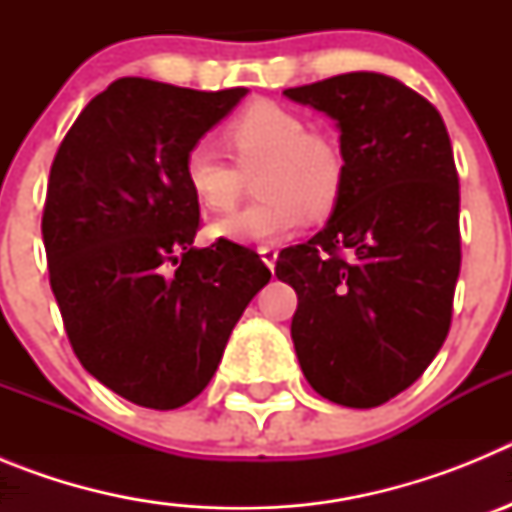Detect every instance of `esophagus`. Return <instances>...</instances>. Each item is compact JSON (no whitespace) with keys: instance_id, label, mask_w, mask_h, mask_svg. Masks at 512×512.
Here are the masks:
<instances>
[{"instance_id":"1","label":"esophagus","mask_w":512,"mask_h":512,"mask_svg":"<svg viewBox=\"0 0 512 512\" xmlns=\"http://www.w3.org/2000/svg\"><path fill=\"white\" fill-rule=\"evenodd\" d=\"M259 253H261V259H264V264L274 271V264H277V256H279L277 246H274V243H264V246H259Z\"/></svg>"}]
</instances>
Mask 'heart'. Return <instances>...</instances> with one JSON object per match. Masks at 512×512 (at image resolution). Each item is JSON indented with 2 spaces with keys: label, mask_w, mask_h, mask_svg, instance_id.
Wrapping results in <instances>:
<instances>
[{
  "label": "heart",
  "mask_w": 512,
  "mask_h": 512,
  "mask_svg": "<svg viewBox=\"0 0 512 512\" xmlns=\"http://www.w3.org/2000/svg\"><path fill=\"white\" fill-rule=\"evenodd\" d=\"M235 160L212 143L197 140L184 156V182L210 212H230L248 174H259L266 200L235 212L217 235L238 243H271L295 233L307 215L323 217L336 207L343 187V153L328 135L310 133L305 117L277 102H253L225 125Z\"/></svg>",
  "instance_id": "heart-1"
}]
</instances>
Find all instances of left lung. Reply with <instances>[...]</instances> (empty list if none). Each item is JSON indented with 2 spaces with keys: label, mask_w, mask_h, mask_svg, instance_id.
<instances>
[{
  "label": "left lung",
  "mask_w": 512,
  "mask_h": 512,
  "mask_svg": "<svg viewBox=\"0 0 512 512\" xmlns=\"http://www.w3.org/2000/svg\"><path fill=\"white\" fill-rule=\"evenodd\" d=\"M284 94L338 122L346 169L328 225L284 248L274 269L297 292V359L325 400L377 408L449 336L461 266L449 133L428 99L372 71Z\"/></svg>",
  "instance_id": "1"
}]
</instances>
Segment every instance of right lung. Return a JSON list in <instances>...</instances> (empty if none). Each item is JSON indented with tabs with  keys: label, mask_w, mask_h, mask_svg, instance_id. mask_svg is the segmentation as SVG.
<instances>
[{
	"label": "right lung",
	"mask_w": 512,
	"mask_h": 512,
	"mask_svg": "<svg viewBox=\"0 0 512 512\" xmlns=\"http://www.w3.org/2000/svg\"><path fill=\"white\" fill-rule=\"evenodd\" d=\"M243 94L125 76L81 110L51 164L40 228L63 328L81 366L140 408L200 395L271 279L241 243L192 246L202 220L184 156Z\"/></svg>",
	"instance_id": "add662e5"
}]
</instances>
